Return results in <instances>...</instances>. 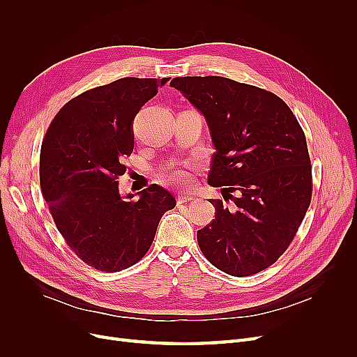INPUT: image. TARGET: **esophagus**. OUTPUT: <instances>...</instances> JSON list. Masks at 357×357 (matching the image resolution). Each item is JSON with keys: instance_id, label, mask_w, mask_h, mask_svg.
I'll return each mask as SVG.
<instances>
[{"instance_id": "esophagus-1", "label": "esophagus", "mask_w": 357, "mask_h": 357, "mask_svg": "<svg viewBox=\"0 0 357 357\" xmlns=\"http://www.w3.org/2000/svg\"><path fill=\"white\" fill-rule=\"evenodd\" d=\"M192 199H194L192 195H179L178 197V204H186V202H190Z\"/></svg>"}]
</instances>
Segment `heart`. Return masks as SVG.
<instances>
[{"mask_svg": "<svg viewBox=\"0 0 357 357\" xmlns=\"http://www.w3.org/2000/svg\"><path fill=\"white\" fill-rule=\"evenodd\" d=\"M160 176L169 182H174L176 185H185L188 182V174H186L185 169L182 167H176V166H171V167H166L162 171Z\"/></svg>", "mask_w": 357, "mask_h": 357, "instance_id": "heart-1", "label": "heart"}]
</instances>
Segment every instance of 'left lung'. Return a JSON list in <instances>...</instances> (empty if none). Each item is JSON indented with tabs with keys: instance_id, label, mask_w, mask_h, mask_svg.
<instances>
[{
	"instance_id": "left-lung-1",
	"label": "left lung",
	"mask_w": 357,
	"mask_h": 357,
	"mask_svg": "<svg viewBox=\"0 0 357 357\" xmlns=\"http://www.w3.org/2000/svg\"><path fill=\"white\" fill-rule=\"evenodd\" d=\"M171 86L207 120L217 150L208 183L234 202L229 211L221 199L210 201L215 218L198 230L199 249L231 276L261 272L288 249L310 207L312 171L304 130L266 89L222 77H181Z\"/></svg>"
}]
</instances>
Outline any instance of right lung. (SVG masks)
I'll list each match as a JSON object with an SVG mask.
<instances>
[{
    "label": "right lung",
    "mask_w": 357,
    "mask_h": 357,
    "mask_svg": "<svg viewBox=\"0 0 357 357\" xmlns=\"http://www.w3.org/2000/svg\"><path fill=\"white\" fill-rule=\"evenodd\" d=\"M169 78H123L68 101L40 149V186L66 245L101 272L133 266L150 249L175 197L150 185L139 199L119 191L133 152V120Z\"/></svg>",
    "instance_id": "right-lung-1"
}]
</instances>
